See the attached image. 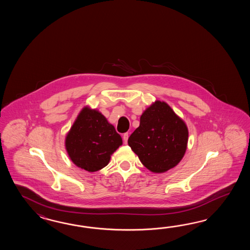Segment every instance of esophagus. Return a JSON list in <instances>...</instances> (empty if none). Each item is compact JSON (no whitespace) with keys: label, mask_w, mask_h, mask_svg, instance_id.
Returning a JSON list of instances; mask_svg holds the SVG:
<instances>
[{"label":"esophagus","mask_w":250,"mask_h":250,"mask_svg":"<svg viewBox=\"0 0 250 250\" xmlns=\"http://www.w3.org/2000/svg\"><path fill=\"white\" fill-rule=\"evenodd\" d=\"M127 139H128V133H124V134H123V142L125 144H127Z\"/></svg>","instance_id":"obj_1"}]
</instances>
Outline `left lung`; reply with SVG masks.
I'll list each match as a JSON object with an SVG mask.
<instances>
[{
	"label": "left lung",
	"instance_id": "1",
	"mask_svg": "<svg viewBox=\"0 0 250 250\" xmlns=\"http://www.w3.org/2000/svg\"><path fill=\"white\" fill-rule=\"evenodd\" d=\"M188 129L165 102L155 101L145 110L139 127L127 144L140 162L154 173L175 167L186 153Z\"/></svg>",
	"mask_w": 250,
	"mask_h": 250
}]
</instances>
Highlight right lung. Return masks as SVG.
<instances>
[{
    "label": "right lung",
    "instance_id": "add662e5",
    "mask_svg": "<svg viewBox=\"0 0 250 250\" xmlns=\"http://www.w3.org/2000/svg\"><path fill=\"white\" fill-rule=\"evenodd\" d=\"M123 145L122 137L101 112L85 106L65 138V147L76 166L89 172L105 167Z\"/></svg>",
    "mask_w": 250,
    "mask_h": 250
}]
</instances>
